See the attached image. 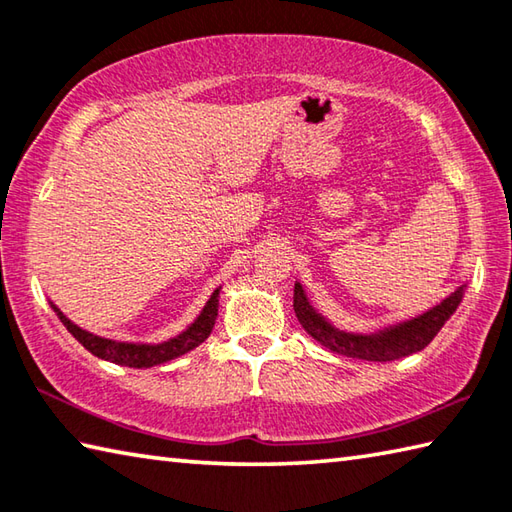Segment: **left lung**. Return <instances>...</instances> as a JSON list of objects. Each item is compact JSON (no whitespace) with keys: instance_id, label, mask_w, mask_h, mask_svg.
<instances>
[{"instance_id":"left-lung-1","label":"left lung","mask_w":512,"mask_h":512,"mask_svg":"<svg viewBox=\"0 0 512 512\" xmlns=\"http://www.w3.org/2000/svg\"><path fill=\"white\" fill-rule=\"evenodd\" d=\"M463 297V286L457 288L450 297H445L441 304H436L423 315H418L414 320H407L398 327L385 329L374 336H356V333H345L333 329L331 324L313 311V306L306 300L300 284H295V297H293V309L297 320L304 327L306 333H311V338L320 342L322 347L340 353L347 358H360V360H396L403 356H410L425 349L434 340L436 333L445 324L457 309Z\"/></svg>"}]
</instances>
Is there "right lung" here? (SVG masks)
I'll return each mask as SVG.
<instances>
[{"label":"right lung","instance_id":"right-lung-1","mask_svg":"<svg viewBox=\"0 0 512 512\" xmlns=\"http://www.w3.org/2000/svg\"><path fill=\"white\" fill-rule=\"evenodd\" d=\"M217 304H219V288L212 293L208 304L203 306V311L197 318V322H194L188 331H183L181 336H176L172 340L161 342V345H132V342H114L107 338H98V336H94V333L76 327V324H73L60 309H55V306L53 309H55V313H58V318L64 322V327L71 331V336L76 338L87 351L94 353V356H98L102 360L116 362V365L141 369V367L161 365V362L179 358V356H183V353H188L194 347H199L201 342L210 336L212 327H215Z\"/></svg>","mask_w":512,"mask_h":512}]
</instances>
